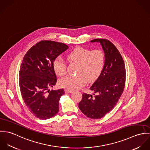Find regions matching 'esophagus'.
<instances>
[{
    "instance_id": "1",
    "label": "esophagus",
    "mask_w": 150,
    "mask_h": 150,
    "mask_svg": "<svg viewBox=\"0 0 150 150\" xmlns=\"http://www.w3.org/2000/svg\"><path fill=\"white\" fill-rule=\"evenodd\" d=\"M65 92H67V93H72V92H73V91H71V90L66 89V90H65Z\"/></svg>"
}]
</instances>
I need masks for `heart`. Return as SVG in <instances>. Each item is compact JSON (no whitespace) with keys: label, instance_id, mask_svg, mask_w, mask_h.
I'll use <instances>...</instances> for the list:
<instances>
[{"label":"heart","instance_id":"obj_1","mask_svg":"<svg viewBox=\"0 0 150 150\" xmlns=\"http://www.w3.org/2000/svg\"><path fill=\"white\" fill-rule=\"evenodd\" d=\"M67 58L72 62L78 64L77 75L66 76L59 81V84L68 90L80 88L86 81L96 80L102 73L105 64V54L100 49L92 50L83 47H77L71 51ZM53 67L56 74L62 76L66 73V64L61 58H57L53 62Z\"/></svg>","mask_w":150,"mask_h":150}]
</instances>
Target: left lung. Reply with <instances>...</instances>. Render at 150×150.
I'll return each instance as SVG.
<instances>
[{
    "mask_svg": "<svg viewBox=\"0 0 150 150\" xmlns=\"http://www.w3.org/2000/svg\"><path fill=\"white\" fill-rule=\"evenodd\" d=\"M105 54V64L100 77L89 88L92 95L84 93L79 107L87 117L100 119L118 102L125 87L126 71L123 58L115 46L107 39H96Z\"/></svg>",
    "mask_w": 150,
    "mask_h": 150,
    "instance_id": "8db88e82",
    "label": "left lung"
}]
</instances>
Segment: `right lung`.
<instances>
[{"instance_id":"obj_1","label":"right lung","mask_w":150,"mask_h":150,"mask_svg":"<svg viewBox=\"0 0 150 150\" xmlns=\"http://www.w3.org/2000/svg\"><path fill=\"white\" fill-rule=\"evenodd\" d=\"M68 48L64 43L42 40L32 46L23 58L19 73L22 97L38 118L49 119L59 111V99L64 91L50 90L57 81L53 62Z\"/></svg>"}]
</instances>
